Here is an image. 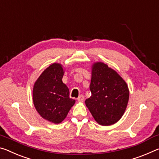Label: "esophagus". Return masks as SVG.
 I'll use <instances>...</instances> for the list:
<instances>
[{
  "label": "esophagus",
  "mask_w": 159,
  "mask_h": 159,
  "mask_svg": "<svg viewBox=\"0 0 159 159\" xmlns=\"http://www.w3.org/2000/svg\"><path fill=\"white\" fill-rule=\"evenodd\" d=\"M84 100V97L83 95H80V96H79V97L77 98V101H79V102H83Z\"/></svg>",
  "instance_id": "1"
}]
</instances>
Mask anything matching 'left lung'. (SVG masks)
<instances>
[{"label": "left lung", "mask_w": 159, "mask_h": 159, "mask_svg": "<svg viewBox=\"0 0 159 159\" xmlns=\"http://www.w3.org/2000/svg\"><path fill=\"white\" fill-rule=\"evenodd\" d=\"M90 98L85 101L87 107L97 123L111 125L122 118L129 100L126 82L115 70L101 62L92 65Z\"/></svg>", "instance_id": "obj_1"}]
</instances>
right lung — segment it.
I'll list each match as a JSON object with an SVG mask.
<instances>
[{
    "label": "right lung",
    "mask_w": 159,
    "mask_h": 159,
    "mask_svg": "<svg viewBox=\"0 0 159 159\" xmlns=\"http://www.w3.org/2000/svg\"><path fill=\"white\" fill-rule=\"evenodd\" d=\"M62 66L53 63L38 78L33 88V102L36 110L43 119L61 123L66 118L75 100L70 98V92L62 81Z\"/></svg>",
    "instance_id": "add662e5"
}]
</instances>
